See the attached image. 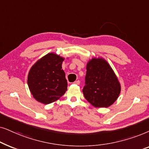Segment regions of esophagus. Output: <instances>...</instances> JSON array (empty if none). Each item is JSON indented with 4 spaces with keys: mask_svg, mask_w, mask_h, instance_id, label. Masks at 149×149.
Wrapping results in <instances>:
<instances>
[{
    "mask_svg": "<svg viewBox=\"0 0 149 149\" xmlns=\"http://www.w3.org/2000/svg\"><path fill=\"white\" fill-rule=\"evenodd\" d=\"M80 80H76V81H75V82H74V84H76L77 85L80 84Z\"/></svg>",
    "mask_w": 149,
    "mask_h": 149,
    "instance_id": "1",
    "label": "esophagus"
}]
</instances>
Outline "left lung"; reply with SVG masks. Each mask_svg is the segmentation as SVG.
Wrapping results in <instances>:
<instances>
[{
  "mask_svg": "<svg viewBox=\"0 0 149 149\" xmlns=\"http://www.w3.org/2000/svg\"><path fill=\"white\" fill-rule=\"evenodd\" d=\"M85 86L82 92L86 100L95 108H107L117 100L120 84L108 63L103 58H93L86 65Z\"/></svg>",
  "mask_w": 149,
  "mask_h": 149,
  "instance_id": "obj_1",
  "label": "left lung"
}]
</instances>
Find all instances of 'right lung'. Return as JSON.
<instances>
[{"label": "right lung", "instance_id": "right-lung-1", "mask_svg": "<svg viewBox=\"0 0 149 149\" xmlns=\"http://www.w3.org/2000/svg\"><path fill=\"white\" fill-rule=\"evenodd\" d=\"M64 60L55 53H48L32 66L28 75V85L37 102L51 104L66 92L67 82L62 69Z\"/></svg>", "mask_w": 149, "mask_h": 149}]
</instances>
